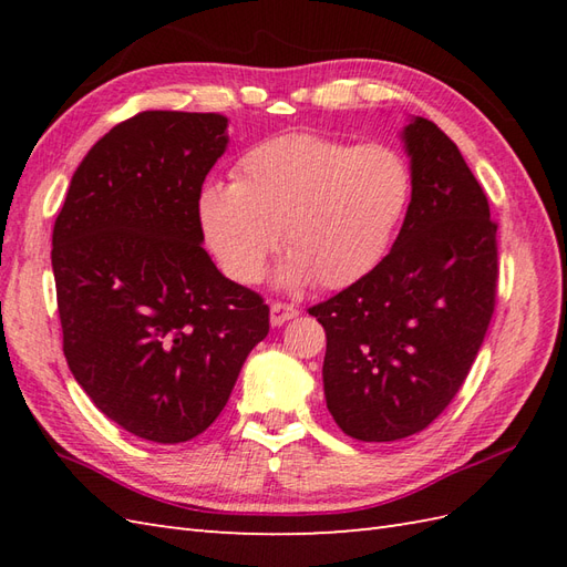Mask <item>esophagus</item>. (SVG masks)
I'll use <instances>...</instances> for the list:
<instances>
[{
  "mask_svg": "<svg viewBox=\"0 0 567 567\" xmlns=\"http://www.w3.org/2000/svg\"><path fill=\"white\" fill-rule=\"evenodd\" d=\"M299 315V311L292 305H282V302H272L270 305V327H282L285 321H290Z\"/></svg>",
  "mask_w": 567,
  "mask_h": 567,
  "instance_id": "34e87169",
  "label": "esophagus"
}]
</instances>
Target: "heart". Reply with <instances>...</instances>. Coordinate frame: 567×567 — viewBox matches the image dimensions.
<instances>
[{"label":"heart","mask_w":567,"mask_h":567,"mask_svg":"<svg viewBox=\"0 0 567 567\" xmlns=\"http://www.w3.org/2000/svg\"><path fill=\"white\" fill-rule=\"evenodd\" d=\"M412 202V167L390 146L285 134L240 155L234 185L199 192L204 244L240 285L258 282L282 228V287L343 290L388 256Z\"/></svg>","instance_id":"1"}]
</instances>
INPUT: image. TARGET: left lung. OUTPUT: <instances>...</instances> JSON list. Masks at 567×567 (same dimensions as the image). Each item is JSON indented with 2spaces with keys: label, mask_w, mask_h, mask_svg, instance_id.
<instances>
[{
  "label": "left lung",
  "mask_w": 567,
  "mask_h": 567,
  "mask_svg": "<svg viewBox=\"0 0 567 567\" xmlns=\"http://www.w3.org/2000/svg\"><path fill=\"white\" fill-rule=\"evenodd\" d=\"M412 202L392 250L309 309L327 331L323 396L351 439L426 429L467 378L495 311L497 224L455 143L424 116L402 128Z\"/></svg>",
  "instance_id": "1"
}]
</instances>
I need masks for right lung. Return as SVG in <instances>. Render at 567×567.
Masks as SVG:
<instances>
[{
  "label": "right lung",
  "instance_id": "right-lung-1",
  "mask_svg": "<svg viewBox=\"0 0 567 567\" xmlns=\"http://www.w3.org/2000/svg\"><path fill=\"white\" fill-rule=\"evenodd\" d=\"M228 118L141 112L78 165L53 226L63 353L94 406L153 443L199 436L221 414L268 305L228 280L197 219Z\"/></svg>",
  "mask_w": 567,
  "mask_h": 567
}]
</instances>
